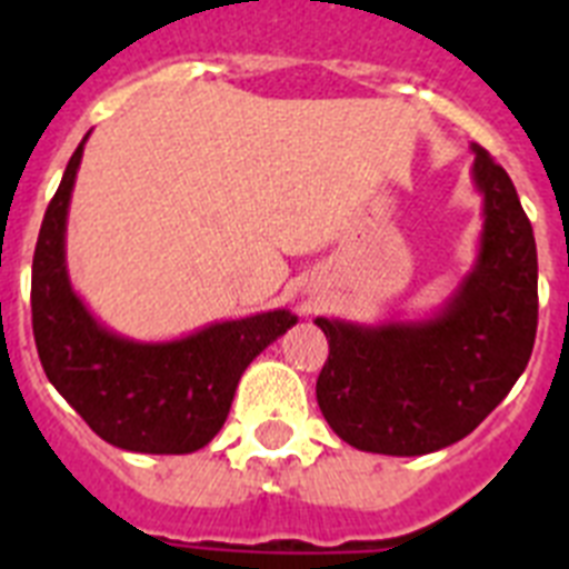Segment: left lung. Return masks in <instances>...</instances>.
Segmentation results:
<instances>
[{
    "label": "left lung",
    "mask_w": 569,
    "mask_h": 569,
    "mask_svg": "<svg viewBox=\"0 0 569 569\" xmlns=\"http://www.w3.org/2000/svg\"><path fill=\"white\" fill-rule=\"evenodd\" d=\"M485 199L479 253L427 319L316 325L330 356L316 381L321 416L356 450L425 456L472 433L525 373L539 325V259L510 176L472 144Z\"/></svg>",
    "instance_id": "left-lung-1"
}]
</instances>
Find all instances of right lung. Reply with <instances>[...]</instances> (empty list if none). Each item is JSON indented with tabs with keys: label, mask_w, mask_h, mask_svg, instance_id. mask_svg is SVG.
Here are the masks:
<instances>
[{
	"label": "right lung",
	"mask_w": 569,
	"mask_h": 569,
	"mask_svg": "<svg viewBox=\"0 0 569 569\" xmlns=\"http://www.w3.org/2000/svg\"><path fill=\"white\" fill-rule=\"evenodd\" d=\"M88 136L44 210L33 253L30 313L39 361L50 385L108 445L130 453H193L222 430L250 361L299 319L268 310L213 321L173 341H136L104 328L77 296L64 261L70 193Z\"/></svg>",
	"instance_id": "right-lung-1"
}]
</instances>
